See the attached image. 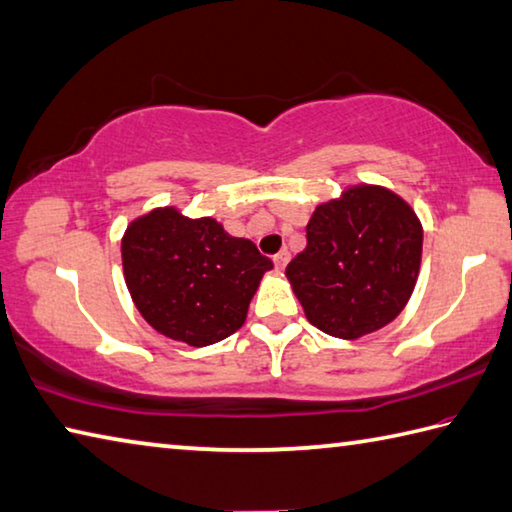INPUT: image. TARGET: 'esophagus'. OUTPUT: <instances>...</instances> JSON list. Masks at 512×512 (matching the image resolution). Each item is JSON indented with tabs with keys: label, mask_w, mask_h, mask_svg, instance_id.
Returning <instances> with one entry per match:
<instances>
[{
	"label": "esophagus",
	"mask_w": 512,
	"mask_h": 512,
	"mask_svg": "<svg viewBox=\"0 0 512 512\" xmlns=\"http://www.w3.org/2000/svg\"><path fill=\"white\" fill-rule=\"evenodd\" d=\"M288 259H291V253H288V250H280V253H277V255L273 257L277 271H284L286 264H288Z\"/></svg>",
	"instance_id": "obj_1"
}]
</instances>
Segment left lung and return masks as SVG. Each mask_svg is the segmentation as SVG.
Segmentation results:
<instances>
[{"label":"left lung","instance_id":"1","mask_svg":"<svg viewBox=\"0 0 512 512\" xmlns=\"http://www.w3.org/2000/svg\"><path fill=\"white\" fill-rule=\"evenodd\" d=\"M421 255L423 226L410 203L385 185L356 183L313 210L286 277L313 327L358 340L405 309Z\"/></svg>","mask_w":512,"mask_h":512}]
</instances>
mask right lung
I'll list each match as a JSON object with an SVG mask.
<instances>
[{"instance_id":"obj_1","label":"right lung","mask_w":512,"mask_h":512,"mask_svg":"<svg viewBox=\"0 0 512 512\" xmlns=\"http://www.w3.org/2000/svg\"><path fill=\"white\" fill-rule=\"evenodd\" d=\"M120 255L138 313L161 336L190 347L215 345L241 329L259 282L273 268L250 239L176 206L136 217Z\"/></svg>"}]
</instances>
